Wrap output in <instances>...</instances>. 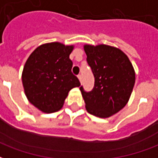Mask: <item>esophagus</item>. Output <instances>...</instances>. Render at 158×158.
Masks as SVG:
<instances>
[{
  "label": "esophagus",
  "mask_w": 158,
  "mask_h": 158,
  "mask_svg": "<svg viewBox=\"0 0 158 158\" xmlns=\"http://www.w3.org/2000/svg\"><path fill=\"white\" fill-rule=\"evenodd\" d=\"M78 78H79V81L81 82V81H82V74H79V75H78Z\"/></svg>",
  "instance_id": "34e87169"
}]
</instances>
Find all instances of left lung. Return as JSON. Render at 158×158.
I'll return each instance as SVG.
<instances>
[{"label": "left lung", "mask_w": 158, "mask_h": 158, "mask_svg": "<svg viewBox=\"0 0 158 158\" xmlns=\"http://www.w3.org/2000/svg\"><path fill=\"white\" fill-rule=\"evenodd\" d=\"M87 63L95 78L94 87L80 90L87 112L108 118L125 106L135 82V74L128 56L119 49L106 45H85Z\"/></svg>", "instance_id": "8db88e82"}]
</instances>
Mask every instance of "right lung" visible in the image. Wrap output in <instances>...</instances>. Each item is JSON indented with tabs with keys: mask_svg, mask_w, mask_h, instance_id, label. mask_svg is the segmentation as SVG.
Here are the masks:
<instances>
[{
	"mask_svg": "<svg viewBox=\"0 0 158 158\" xmlns=\"http://www.w3.org/2000/svg\"><path fill=\"white\" fill-rule=\"evenodd\" d=\"M73 48L58 42L42 45L32 52L24 65L22 81L26 96L44 113L61 109L69 90L80 85L72 73L69 55Z\"/></svg>",
	"mask_w": 158,
	"mask_h": 158,
	"instance_id": "add662e5",
	"label": "right lung"
}]
</instances>
